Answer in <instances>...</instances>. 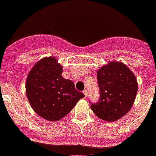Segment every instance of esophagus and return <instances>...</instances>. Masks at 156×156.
Returning a JSON list of instances; mask_svg holds the SVG:
<instances>
[{
  "label": "esophagus",
  "mask_w": 156,
  "mask_h": 156,
  "mask_svg": "<svg viewBox=\"0 0 156 156\" xmlns=\"http://www.w3.org/2000/svg\"><path fill=\"white\" fill-rule=\"evenodd\" d=\"M83 94H84L85 97H87V94H88V92H87V90H83Z\"/></svg>",
  "instance_id": "34e87169"
}]
</instances>
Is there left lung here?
Masks as SVG:
<instances>
[{
  "mask_svg": "<svg viewBox=\"0 0 156 156\" xmlns=\"http://www.w3.org/2000/svg\"><path fill=\"white\" fill-rule=\"evenodd\" d=\"M100 90L99 101L92 103L91 110L99 119L115 122L132 107L138 91L135 74L126 65L110 62L97 70Z\"/></svg>",
  "mask_w": 156,
  "mask_h": 156,
  "instance_id": "1",
  "label": "left lung"
}]
</instances>
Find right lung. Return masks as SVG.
<instances>
[{"label":"right lung","instance_id":"1","mask_svg":"<svg viewBox=\"0 0 156 156\" xmlns=\"http://www.w3.org/2000/svg\"><path fill=\"white\" fill-rule=\"evenodd\" d=\"M62 71L56 58L45 57L34 66L26 78L25 92L31 107L50 122L65 117L84 98L74 82L63 78Z\"/></svg>","mask_w":156,"mask_h":156}]
</instances>
